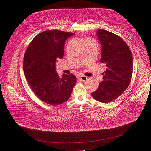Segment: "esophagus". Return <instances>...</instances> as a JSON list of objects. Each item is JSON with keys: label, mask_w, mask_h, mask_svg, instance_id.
Here are the masks:
<instances>
[{"label": "esophagus", "mask_w": 151, "mask_h": 151, "mask_svg": "<svg viewBox=\"0 0 151 151\" xmlns=\"http://www.w3.org/2000/svg\"><path fill=\"white\" fill-rule=\"evenodd\" d=\"M78 79L79 80L82 81H85L87 80V79H88V77L84 76V75H80L78 77Z\"/></svg>", "instance_id": "1"}]
</instances>
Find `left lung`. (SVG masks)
Masks as SVG:
<instances>
[{
  "label": "left lung",
  "instance_id": "8db88e82",
  "mask_svg": "<svg viewBox=\"0 0 151 151\" xmlns=\"http://www.w3.org/2000/svg\"><path fill=\"white\" fill-rule=\"evenodd\" d=\"M97 35L101 45V63L107 68L99 88L92 93L94 99L109 103L116 99L129 86L133 73V57L128 45L119 37L99 29Z\"/></svg>",
  "mask_w": 151,
  "mask_h": 151
}]
</instances>
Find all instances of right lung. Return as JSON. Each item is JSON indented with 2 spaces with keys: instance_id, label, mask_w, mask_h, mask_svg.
<instances>
[{
  "instance_id": "obj_1",
  "label": "right lung",
  "mask_w": 151,
  "mask_h": 151,
  "mask_svg": "<svg viewBox=\"0 0 151 151\" xmlns=\"http://www.w3.org/2000/svg\"><path fill=\"white\" fill-rule=\"evenodd\" d=\"M73 35L57 30L44 31L34 37L26 51L23 70L26 80L46 104L58 105L68 100L76 83L74 75L60 78L55 71V62L63 56L66 40Z\"/></svg>"
}]
</instances>
